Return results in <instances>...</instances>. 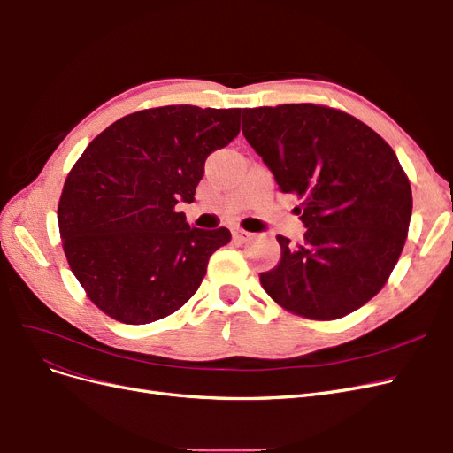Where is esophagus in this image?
Here are the masks:
<instances>
[{
  "mask_svg": "<svg viewBox=\"0 0 453 453\" xmlns=\"http://www.w3.org/2000/svg\"><path fill=\"white\" fill-rule=\"evenodd\" d=\"M251 236H253V234H250V232H245V230H242V228H234V230H232V238H234V242H238V243L250 242Z\"/></svg>",
  "mask_w": 453,
  "mask_h": 453,
  "instance_id": "obj_1",
  "label": "esophagus"
}]
</instances>
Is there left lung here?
<instances>
[{
    "label": "left lung",
    "mask_w": 453,
    "mask_h": 453,
    "mask_svg": "<svg viewBox=\"0 0 453 453\" xmlns=\"http://www.w3.org/2000/svg\"><path fill=\"white\" fill-rule=\"evenodd\" d=\"M242 132L281 193H295L304 242L278 236L281 258L260 273L280 306L338 319L366 304L404 248L412 188L395 150L365 122L313 104L243 109Z\"/></svg>",
    "instance_id": "left-lung-1"
}]
</instances>
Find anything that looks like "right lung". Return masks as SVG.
Returning <instances> with one entry per match:
<instances>
[{
    "instance_id": "right-lung-1",
    "label": "right lung",
    "mask_w": 453,
    "mask_h": 453,
    "mask_svg": "<svg viewBox=\"0 0 453 453\" xmlns=\"http://www.w3.org/2000/svg\"><path fill=\"white\" fill-rule=\"evenodd\" d=\"M242 109L166 105L119 119L67 175L58 226L64 253L88 298L109 318L145 325L180 310L230 242L228 228H195L203 164L240 132Z\"/></svg>"
}]
</instances>
